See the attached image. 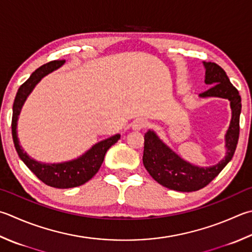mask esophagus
Returning <instances> with one entry per match:
<instances>
[{"mask_svg": "<svg viewBox=\"0 0 252 252\" xmlns=\"http://www.w3.org/2000/svg\"><path fill=\"white\" fill-rule=\"evenodd\" d=\"M147 125H148L147 121L142 120V118H139V120H136L134 123H132L131 127L134 130H141V129H144Z\"/></svg>", "mask_w": 252, "mask_h": 252, "instance_id": "esophagus-1", "label": "esophagus"}]
</instances>
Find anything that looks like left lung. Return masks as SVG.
Returning a JSON list of instances; mask_svg holds the SVG:
<instances>
[{
  "label": "left lung",
  "mask_w": 252,
  "mask_h": 252,
  "mask_svg": "<svg viewBox=\"0 0 252 252\" xmlns=\"http://www.w3.org/2000/svg\"><path fill=\"white\" fill-rule=\"evenodd\" d=\"M205 83L211 89L200 94L201 97H222L230 101L231 121L226 132V156L212 167H197L183 160L157 136L154 130L145 134L142 162L146 170L159 184L180 192H193L203 189L214 180L235 154L239 138L241 97L238 90L229 81L224 69L214 63H203Z\"/></svg>",
  "instance_id": "1"
}]
</instances>
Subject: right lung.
Returning a JSON list of instances; mask_svg holds the SVG:
<instances>
[{
	"instance_id": "1",
	"label": "right lung",
	"mask_w": 252,
	"mask_h": 252,
	"mask_svg": "<svg viewBox=\"0 0 252 252\" xmlns=\"http://www.w3.org/2000/svg\"><path fill=\"white\" fill-rule=\"evenodd\" d=\"M64 63L65 60L50 61V63L41 65L32 73L28 80H26L18 89L15 99H14L12 117V136L18 157L40 181L49 185V187L57 189L75 188L92 179L102 165L106 151L121 138L120 134L114 135L110 138L97 142L87 153L79 157L78 159L65 161V162L61 163L39 162V161L31 158L23 150L22 146L20 145V140H18L16 129L18 115H20L24 103H25L27 96L30 95L31 92L36 87V84L45 75L57 70Z\"/></svg>"
}]
</instances>
